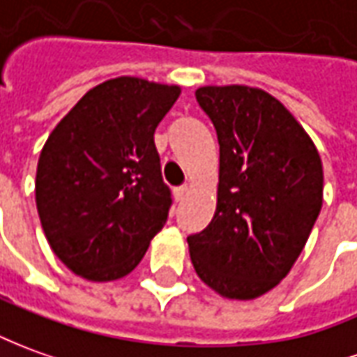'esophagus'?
I'll return each instance as SVG.
<instances>
[{"instance_id":"obj_1","label":"esophagus","mask_w":357,"mask_h":357,"mask_svg":"<svg viewBox=\"0 0 357 357\" xmlns=\"http://www.w3.org/2000/svg\"><path fill=\"white\" fill-rule=\"evenodd\" d=\"M186 194H188V186H186V184L174 188V198H176V202H183L184 198H186Z\"/></svg>"}]
</instances>
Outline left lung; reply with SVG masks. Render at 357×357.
<instances>
[{"instance_id": "left-lung-1", "label": "left lung", "mask_w": 357, "mask_h": 357, "mask_svg": "<svg viewBox=\"0 0 357 357\" xmlns=\"http://www.w3.org/2000/svg\"><path fill=\"white\" fill-rule=\"evenodd\" d=\"M196 100L220 144L218 206L188 237L194 270L227 299L264 296L289 274L323 206V163L276 97L247 85H206Z\"/></svg>"}]
</instances>
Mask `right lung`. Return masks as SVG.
<instances>
[{
    "label": "right lung",
    "instance_id": "add662e5",
    "mask_svg": "<svg viewBox=\"0 0 357 357\" xmlns=\"http://www.w3.org/2000/svg\"><path fill=\"white\" fill-rule=\"evenodd\" d=\"M178 95V85L122 75L87 91L52 130L36 167V210L73 274L124 278L163 229L171 190L153 134Z\"/></svg>",
    "mask_w": 357,
    "mask_h": 357
}]
</instances>
